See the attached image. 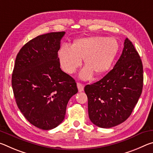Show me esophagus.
Instances as JSON below:
<instances>
[{"instance_id":"34e87169","label":"esophagus","mask_w":153,"mask_h":153,"mask_svg":"<svg viewBox=\"0 0 153 153\" xmlns=\"http://www.w3.org/2000/svg\"><path fill=\"white\" fill-rule=\"evenodd\" d=\"M77 88H78L79 92L84 91V84H81V83H77Z\"/></svg>"}]
</instances>
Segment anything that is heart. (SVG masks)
<instances>
[{"label": "heart", "instance_id": "b5f03b06", "mask_svg": "<svg viewBox=\"0 0 153 153\" xmlns=\"http://www.w3.org/2000/svg\"><path fill=\"white\" fill-rule=\"evenodd\" d=\"M120 45L114 38L90 36L75 41L74 45L63 44L58 52L61 68L68 74L76 71L82 63L86 66L80 72L83 79L91 78L93 74L101 75L111 68L117 55Z\"/></svg>", "mask_w": 153, "mask_h": 153}]
</instances>
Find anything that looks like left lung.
<instances>
[{"mask_svg":"<svg viewBox=\"0 0 153 153\" xmlns=\"http://www.w3.org/2000/svg\"><path fill=\"white\" fill-rule=\"evenodd\" d=\"M143 87V66L138 53L128 38L113 69L99 81L86 85L90 121L110 128L123 123L135 107Z\"/></svg>","mask_w":153,"mask_h":153,"instance_id":"left-lung-1","label":"left lung"}]
</instances>
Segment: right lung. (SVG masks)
Here are the masks:
<instances>
[{
	"label": "right lung",
	"instance_id": "add662e5",
	"mask_svg": "<svg viewBox=\"0 0 153 153\" xmlns=\"http://www.w3.org/2000/svg\"><path fill=\"white\" fill-rule=\"evenodd\" d=\"M65 32L38 36L20 49L12 74L18 108L38 128L49 130L62 123L67 105L78 92L73 77L61 69L58 57Z\"/></svg>",
	"mask_w": 153,
	"mask_h": 153
}]
</instances>
